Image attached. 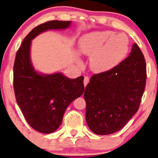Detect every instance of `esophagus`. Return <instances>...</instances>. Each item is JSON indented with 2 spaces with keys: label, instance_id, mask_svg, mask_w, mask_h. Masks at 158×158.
<instances>
[{
  "label": "esophagus",
  "instance_id": "obj_1",
  "mask_svg": "<svg viewBox=\"0 0 158 158\" xmlns=\"http://www.w3.org/2000/svg\"><path fill=\"white\" fill-rule=\"evenodd\" d=\"M89 77L88 76H85V78H84V85H86L87 84H88V82H89Z\"/></svg>",
  "mask_w": 158,
  "mask_h": 158
}]
</instances>
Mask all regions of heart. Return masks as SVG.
Instances as JSON below:
<instances>
[{
	"mask_svg": "<svg viewBox=\"0 0 158 158\" xmlns=\"http://www.w3.org/2000/svg\"><path fill=\"white\" fill-rule=\"evenodd\" d=\"M79 46L81 52L91 58V68L94 71H104L115 66L125 57L128 50L129 39L124 33L97 31L84 36Z\"/></svg>",
	"mask_w": 158,
	"mask_h": 158,
	"instance_id": "obj_1",
	"label": "heart"
}]
</instances>
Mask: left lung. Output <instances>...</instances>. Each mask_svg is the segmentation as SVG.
I'll return each mask as SVG.
<instances>
[{
    "label": "left lung",
    "instance_id": "8db88e82",
    "mask_svg": "<svg viewBox=\"0 0 158 158\" xmlns=\"http://www.w3.org/2000/svg\"><path fill=\"white\" fill-rule=\"evenodd\" d=\"M146 79V62L137 44L119 64L93 75L84 92L85 119L92 131L105 135L124 128L139 109Z\"/></svg>",
    "mask_w": 158,
    "mask_h": 158
}]
</instances>
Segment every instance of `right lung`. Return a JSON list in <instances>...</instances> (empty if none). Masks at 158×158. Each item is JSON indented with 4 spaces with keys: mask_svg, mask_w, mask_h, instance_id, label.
I'll return each mask as SVG.
<instances>
[{
    "mask_svg": "<svg viewBox=\"0 0 158 158\" xmlns=\"http://www.w3.org/2000/svg\"><path fill=\"white\" fill-rule=\"evenodd\" d=\"M71 21L51 20L33 28L17 51L14 65L16 100L25 119L34 130L55 131L68 106L84 92L83 76L69 79L62 73L43 75L33 69L30 58L31 40L48 30L66 29Z\"/></svg>",
    "mask_w": 158,
    "mask_h": 158,
    "instance_id": "1",
    "label": "right lung"
}]
</instances>
